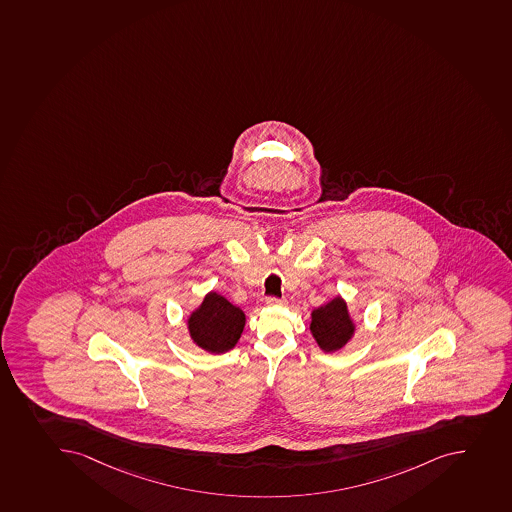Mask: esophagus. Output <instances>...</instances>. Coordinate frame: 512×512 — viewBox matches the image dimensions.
Listing matches in <instances>:
<instances>
[{
    "label": "esophagus",
    "mask_w": 512,
    "mask_h": 512,
    "mask_svg": "<svg viewBox=\"0 0 512 512\" xmlns=\"http://www.w3.org/2000/svg\"><path fill=\"white\" fill-rule=\"evenodd\" d=\"M266 302H268L269 306H282V304H286V299L271 296L266 299Z\"/></svg>",
    "instance_id": "34e87169"
}]
</instances>
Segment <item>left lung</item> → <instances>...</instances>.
Here are the masks:
<instances>
[{
  "label": "left lung",
  "instance_id": "obj_1",
  "mask_svg": "<svg viewBox=\"0 0 512 512\" xmlns=\"http://www.w3.org/2000/svg\"><path fill=\"white\" fill-rule=\"evenodd\" d=\"M311 332L320 349L335 352L344 347L354 334L347 304L340 297L312 312Z\"/></svg>",
  "mask_w": 512,
  "mask_h": 512
}]
</instances>
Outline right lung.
<instances>
[{
  "label": "right lung",
  "instance_id": "add662e5",
  "mask_svg": "<svg viewBox=\"0 0 512 512\" xmlns=\"http://www.w3.org/2000/svg\"><path fill=\"white\" fill-rule=\"evenodd\" d=\"M193 342L211 354L235 347L244 329V312L225 297L210 292L198 311L188 319Z\"/></svg>",
  "mask_w": 512,
  "mask_h": 512
}]
</instances>
